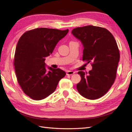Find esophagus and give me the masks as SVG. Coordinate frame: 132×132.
<instances>
[{"mask_svg":"<svg viewBox=\"0 0 132 132\" xmlns=\"http://www.w3.org/2000/svg\"><path fill=\"white\" fill-rule=\"evenodd\" d=\"M74 73H75V72L73 71H71V70L67 71V75H73Z\"/></svg>","mask_w":132,"mask_h":132,"instance_id":"1","label":"esophagus"}]
</instances>
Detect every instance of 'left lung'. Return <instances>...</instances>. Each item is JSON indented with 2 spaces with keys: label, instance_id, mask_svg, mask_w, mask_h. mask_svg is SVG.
I'll return each instance as SVG.
<instances>
[{
  "label": "left lung",
  "instance_id": "left-lung-1",
  "mask_svg": "<svg viewBox=\"0 0 132 132\" xmlns=\"http://www.w3.org/2000/svg\"><path fill=\"white\" fill-rule=\"evenodd\" d=\"M71 34L83 46L82 60L92 63L89 73L80 71L77 88L83 97L100 98L111 88L116 77L119 52L113 36L105 28L92 25L77 27Z\"/></svg>",
  "mask_w": 132,
  "mask_h": 132
}]
</instances>
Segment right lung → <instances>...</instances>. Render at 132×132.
I'll use <instances>...</instances> for the list:
<instances>
[{
    "mask_svg": "<svg viewBox=\"0 0 132 132\" xmlns=\"http://www.w3.org/2000/svg\"><path fill=\"white\" fill-rule=\"evenodd\" d=\"M69 30L37 28L26 31L18 41L14 63L18 81L24 93L35 100H41L52 94L64 71L47 67L45 58L52 54L59 41Z\"/></svg>",
    "mask_w": 132,
    "mask_h": 132,
    "instance_id": "right-lung-1",
    "label": "right lung"
}]
</instances>
